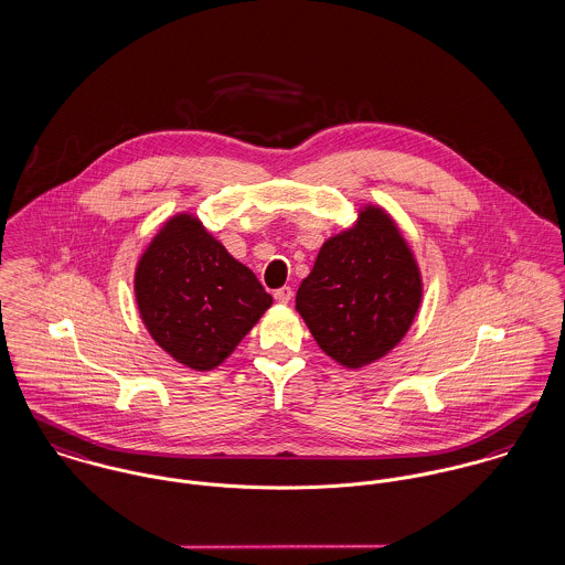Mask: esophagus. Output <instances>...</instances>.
Returning a JSON list of instances; mask_svg holds the SVG:
<instances>
[{"label": "esophagus", "mask_w": 565, "mask_h": 565, "mask_svg": "<svg viewBox=\"0 0 565 565\" xmlns=\"http://www.w3.org/2000/svg\"><path fill=\"white\" fill-rule=\"evenodd\" d=\"M292 295H295V292H292V288H290V286H284V288L275 290V295H273V297H275V301H277V303L288 305L292 301Z\"/></svg>", "instance_id": "34e87169"}]
</instances>
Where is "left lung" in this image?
I'll return each mask as SVG.
<instances>
[{
	"instance_id": "8db88e82",
	"label": "left lung",
	"mask_w": 565,
	"mask_h": 565,
	"mask_svg": "<svg viewBox=\"0 0 565 565\" xmlns=\"http://www.w3.org/2000/svg\"><path fill=\"white\" fill-rule=\"evenodd\" d=\"M422 277L399 230L381 209L329 238L297 292V311L331 359L361 367L387 354L413 324Z\"/></svg>"
}]
</instances>
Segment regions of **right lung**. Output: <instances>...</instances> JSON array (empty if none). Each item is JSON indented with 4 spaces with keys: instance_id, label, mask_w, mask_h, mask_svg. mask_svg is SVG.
<instances>
[{
    "instance_id": "obj_1",
    "label": "right lung",
    "mask_w": 565,
    "mask_h": 565,
    "mask_svg": "<svg viewBox=\"0 0 565 565\" xmlns=\"http://www.w3.org/2000/svg\"><path fill=\"white\" fill-rule=\"evenodd\" d=\"M135 297L154 342L193 370H213L273 297L191 215L170 218L135 270Z\"/></svg>"
}]
</instances>
